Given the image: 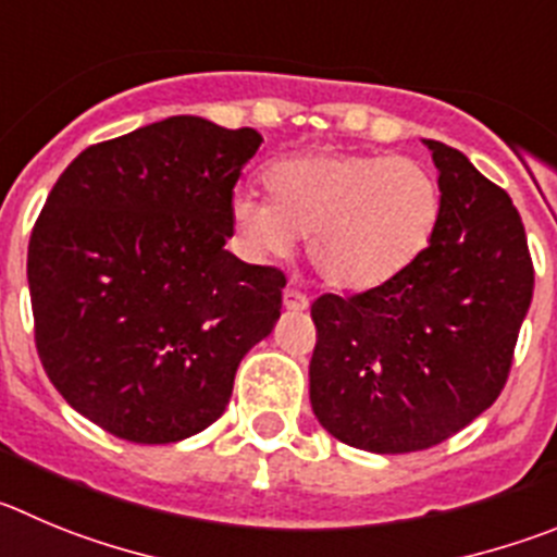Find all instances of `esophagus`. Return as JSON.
I'll list each match as a JSON object with an SVG mask.
<instances>
[{"label":"esophagus","instance_id":"1","mask_svg":"<svg viewBox=\"0 0 557 557\" xmlns=\"http://www.w3.org/2000/svg\"><path fill=\"white\" fill-rule=\"evenodd\" d=\"M283 305H285V310H294V313H299V310L310 308V299H308V294H302L299 288H285Z\"/></svg>","mask_w":557,"mask_h":557}]
</instances>
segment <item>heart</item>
Here are the masks:
<instances>
[{
    "label": "heart",
    "mask_w": 557,
    "mask_h": 557,
    "mask_svg": "<svg viewBox=\"0 0 557 557\" xmlns=\"http://www.w3.org/2000/svg\"><path fill=\"white\" fill-rule=\"evenodd\" d=\"M269 200L233 197V222L258 255H285L308 238L315 272L343 290L398 277L434 238L443 189L412 156L310 150L269 164Z\"/></svg>",
    "instance_id": "b5f03b06"
}]
</instances>
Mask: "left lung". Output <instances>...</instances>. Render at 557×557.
<instances>
[{"label":"left lung","mask_w":557,"mask_h":557,"mask_svg":"<svg viewBox=\"0 0 557 557\" xmlns=\"http://www.w3.org/2000/svg\"><path fill=\"white\" fill-rule=\"evenodd\" d=\"M443 214L409 269L310 308V404L335 440L371 454L445 443L497 401L533 299V261L506 189L425 139Z\"/></svg>","instance_id":"8db88e82"}]
</instances>
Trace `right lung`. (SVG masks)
<instances>
[{
	"instance_id": "right-lung-1",
	"label": "right lung",
	"mask_w": 557,
	"mask_h": 557,
	"mask_svg": "<svg viewBox=\"0 0 557 557\" xmlns=\"http://www.w3.org/2000/svg\"><path fill=\"white\" fill-rule=\"evenodd\" d=\"M263 137L175 114L82 150L29 236L35 346L60 396L109 434L208 429L274 330L285 274L227 252L233 186Z\"/></svg>"
}]
</instances>
